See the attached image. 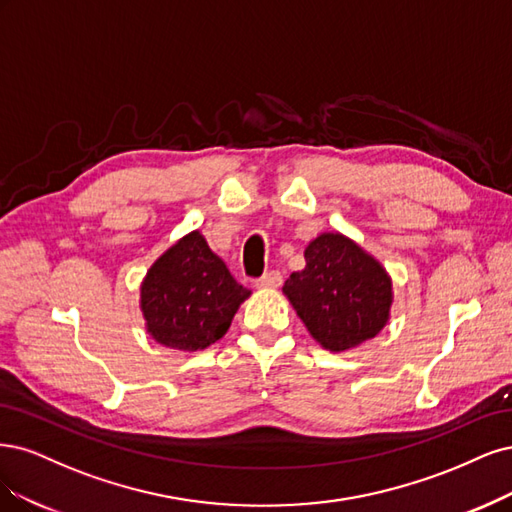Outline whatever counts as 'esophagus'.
<instances>
[{
	"instance_id": "34e87169",
	"label": "esophagus",
	"mask_w": 512,
	"mask_h": 512,
	"mask_svg": "<svg viewBox=\"0 0 512 512\" xmlns=\"http://www.w3.org/2000/svg\"><path fill=\"white\" fill-rule=\"evenodd\" d=\"M280 283H283V274L278 270H270L257 278V287H280Z\"/></svg>"
}]
</instances>
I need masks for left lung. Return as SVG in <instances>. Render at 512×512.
I'll list each match as a JSON object with an SVG mask.
<instances>
[{
	"label": "left lung",
	"instance_id": "left-lung-1",
	"mask_svg": "<svg viewBox=\"0 0 512 512\" xmlns=\"http://www.w3.org/2000/svg\"><path fill=\"white\" fill-rule=\"evenodd\" d=\"M283 291L310 336L329 351H346L374 338L391 308V280L381 263L340 234H321L304 253Z\"/></svg>",
	"mask_w": 512,
	"mask_h": 512
}]
</instances>
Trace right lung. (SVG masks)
<instances>
[{
    "instance_id": "obj_1",
    "label": "right lung",
    "mask_w": 512,
    "mask_h": 512,
    "mask_svg": "<svg viewBox=\"0 0 512 512\" xmlns=\"http://www.w3.org/2000/svg\"><path fill=\"white\" fill-rule=\"evenodd\" d=\"M251 291L229 274L200 232L163 253L142 285L148 334L178 351L206 349L223 338Z\"/></svg>"
}]
</instances>
